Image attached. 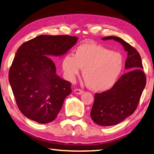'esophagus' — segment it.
I'll return each mask as SVG.
<instances>
[{
  "label": "esophagus",
  "instance_id": "obj_1",
  "mask_svg": "<svg viewBox=\"0 0 154 154\" xmlns=\"http://www.w3.org/2000/svg\"><path fill=\"white\" fill-rule=\"evenodd\" d=\"M74 92L76 94H81L84 92V91L82 90V89H74Z\"/></svg>",
  "mask_w": 154,
  "mask_h": 154
}]
</instances>
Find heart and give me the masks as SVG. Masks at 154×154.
<instances>
[{
	"label": "heart",
	"instance_id": "1",
	"mask_svg": "<svg viewBox=\"0 0 154 154\" xmlns=\"http://www.w3.org/2000/svg\"><path fill=\"white\" fill-rule=\"evenodd\" d=\"M124 66L121 54L93 43H84L75 49L74 56L68 54L63 59V69L65 76L74 81L80 68L89 88L103 91L115 85Z\"/></svg>",
	"mask_w": 154,
	"mask_h": 154
}]
</instances>
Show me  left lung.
I'll return each instance as SVG.
<instances>
[{
    "label": "left lung",
    "mask_w": 154,
    "mask_h": 154,
    "mask_svg": "<svg viewBox=\"0 0 154 154\" xmlns=\"http://www.w3.org/2000/svg\"><path fill=\"white\" fill-rule=\"evenodd\" d=\"M110 39L121 43L128 52L125 67L129 71L122 75L109 90L95 94L90 115L94 122L101 126L117 125L131 115L138 107L146 82L138 51L119 37L103 38Z\"/></svg>",
    "instance_id": "left-lung-1"
}]
</instances>
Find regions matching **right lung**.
<instances>
[{
    "mask_svg": "<svg viewBox=\"0 0 154 154\" xmlns=\"http://www.w3.org/2000/svg\"><path fill=\"white\" fill-rule=\"evenodd\" d=\"M77 37L67 35H41L21 45L9 72L16 103L20 112L42 124L57 117L72 84L56 75L51 58L65 54Z\"/></svg>",
    "mask_w": 154,
    "mask_h": 154,
    "instance_id": "add662e5",
    "label": "right lung"
}]
</instances>
